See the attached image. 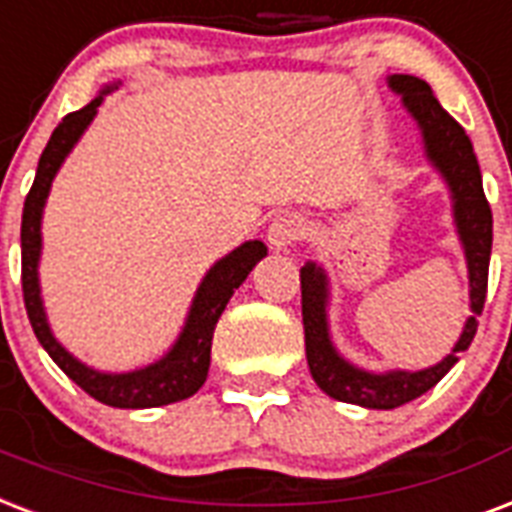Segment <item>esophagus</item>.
Instances as JSON below:
<instances>
[{
	"label": "esophagus",
	"instance_id": "esophagus-1",
	"mask_svg": "<svg viewBox=\"0 0 512 512\" xmlns=\"http://www.w3.org/2000/svg\"><path fill=\"white\" fill-rule=\"evenodd\" d=\"M301 235H304V221H301L296 213H280L267 229V240L275 251L291 248Z\"/></svg>",
	"mask_w": 512,
	"mask_h": 512
}]
</instances>
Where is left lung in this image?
Wrapping results in <instances>:
<instances>
[{
    "label": "left lung",
    "instance_id": "8db88e82",
    "mask_svg": "<svg viewBox=\"0 0 512 512\" xmlns=\"http://www.w3.org/2000/svg\"><path fill=\"white\" fill-rule=\"evenodd\" d=\"M390 87L403 95V104L422 128L427 160L433 162L438 173L446 178L454 200V224L459 240L465 248L467 275H470V310L465 331L454 344L451 355L425 368V371H387L371 374L363 368L352 366L336 352L328 336V280L318 264L301 267V320H304V347L310 363L312 379L326 395L344 403L366 408H398L408 400L425 395L430 387L449 374L457 363L459 352H465L478 331V315L486 301L489 285V256H491V208L481 184V168L475 160L473 144L465 128L451 117L438 98L433 95L425 79L411 74H392Z\"/></svg>",
    "mask_w": 512,
    "mask_h": 512
}]
</instances>
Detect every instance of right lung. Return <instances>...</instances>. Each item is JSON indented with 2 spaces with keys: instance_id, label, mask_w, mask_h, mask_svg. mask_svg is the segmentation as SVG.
Segmentation results:
<instances>
[{
  "instance_id": "obj_1",
  "label": "right lung",
  "mask_w": 512,
  "mask_h": 512,
  "mask_svg": "<svg viewBox=\"0 0 512 512\" xmlns=\"http://www.w3.org/2000/svg\"><path fill=\"white\" fill-rule=\"evenodd\" d=\"M106 93H112V85L104 87L79 112L66 114L61 125L53 130L42 157H39L37 176H34V184L26 194V202H23V301H26V312H29L31 328H34L39 344L58 363L63 374L69 376L71 382H77L90 398L101 400V403L114 408L168 406V403L189 398L202 387L205 376H208V368H211L213 331H216L221 312L227 307V301L232 299L235 288H240L245 277L251 275V269L267 256V245L261 240H248V243L235 248L229 256H224L208 269V275L202 277L200 288L194 293L192 307H189V315H186V323L181 328V334H178L176 344L170 347L165 358H160L152 366L136 368V371H128V374H104V371L87 368L71 352H66V347H61V342L55 339L50 326H47L45 307H42V296H39L37 267L39 253H42V208H45L55 173L66 160V154L74 149L79 136L85 133L87 125L93 122Z\"/></svg>"
}]
</instances>
